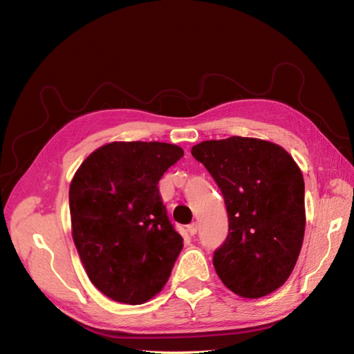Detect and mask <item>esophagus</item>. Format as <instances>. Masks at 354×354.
Returning a JSON list of instances; mask_svg holds the SVG:
<instances>
[{
    "label": "esophagus",
    "instance_id": "obj_1",
    "mask_svg": "<svg viewBox=\"0 0 354 354\" xmlns=\"http://www.w3.org/2000/svg\"><path fill=\"white\" fill-rule=\"evenodd\" d=\"M199 230V224L198 223H192L187 226V233L190 234V236H194V234H196Z\"/></svg>",
    "mask_w": 354,
    "mask_h": 354
}]
</instances>
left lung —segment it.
I'll list each match as a JSON object with an SVG mask.
<instances>
[{"label":"left lung","instance_id":"8db88e82","mask_svg":"<svg viewBox=\"0 0 354 354\" xmlns=\"http://www.w3.org/2000/svg\"><path fill=\"white\" fill-rule=\"evenodd\" d=\"M220 187L229 234L214 252L221 282L242 298H260L292 273L304 239V178L279 145L233 136L192 147Z\"/></svg>","mask_w":354,"mask_h":354}]
</instances>
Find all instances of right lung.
<instances>
[{"mask_svg": "<svg viewBox=\"0 0 354 354\" xmlns=\"http://www.w3.org/2000/svg\"><path fill=\"white\" fill-rule=\"evenodd\" d=\"M183 153L169 143L112 142L85 158L71 181L75 246L93 285L118 303L153 298L183 248L158 189Z\"/></svg>", "mask_w": 354, "mask_h": 354, "instance_id": "1", "label": "right lung"}]
</instances>
